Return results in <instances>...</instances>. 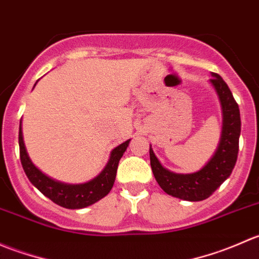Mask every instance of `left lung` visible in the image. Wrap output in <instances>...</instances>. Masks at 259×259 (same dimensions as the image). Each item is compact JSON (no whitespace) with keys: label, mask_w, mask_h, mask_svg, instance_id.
Masks as SVG:
<instances>
[{"label":"left lung","mask_w":259,"mask_h":259,"mask_svg":"<svg viewBox=\"0 0 259 259\" xmlns=\"http://www.w3.org/2000/svg\"><path fill=\"white\" fill-rule=\"evenodd\" d=\"M209 83L215 90L222 109V133L215 153L200 170L190 174H178L161 165L149 149L150 165L156 182L166 194L188 202H199L207 199L221 187L232 174L238 156L239 135H241V114L238 104L234 100L228 85L218 74L211 72Z\"/></svg>","instance_id":"1"}]
</instances>
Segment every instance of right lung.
I'll return each mask as SVG.
<instances>
[{"mask_svg":"<svg viewBox=\"0 0 259 259\" xmlns=\"http://www.w3.org/2000/svg\"><path fill=\"white\" fill-rule=\"evenodd\" d=\"M129 143L130 139L113 149L105 168L95 178L82 183V184H67V183L50 178L32 163L27 150H26L25 142H23L22 121H20V132H18L21 164H22V168L28 180L45 197H48L60 207L67 208V209H81V208L89 207L109 194L114 185L119 161L122 154L126 150Z\"/></svg>","mask_w":259,"mask_h":259,"instance_id":"obj_1","label":"right lung"}]
</instances>
